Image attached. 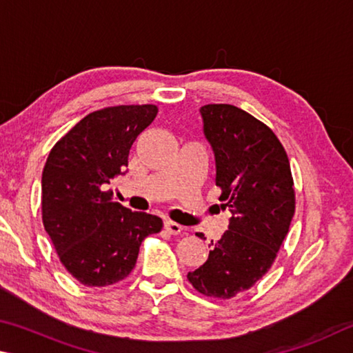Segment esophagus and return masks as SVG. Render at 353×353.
Segmentation results:
<instances>
[{"label": "esophagus", "mask_w": 353, "mask_h": 353, "mask_svg": "<svg viewBox=\"0 0 353 353\" xmlns=\"http://www.w3.org/2000/svg\"><path fill=\"white\" fill-rule=\"evenodd\" d=\"M164 228H165V230L169 231L170 234H180V232L183 231V226L178 225L176 221H172V220H165Z\"/></svg>", "instance_id": "34e87169"}]
</instances>
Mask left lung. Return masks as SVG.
<instances>
[{"mask_svg": "<svg viewBox=\"0 0 353 353\" xmlns=\"http://www.w3.org/2000/svg\"><path fill=\"white\" fill-rule=\"evenodd\" d=\"M200 114L215 157V184L231 219L219 242L209 245L208 261L188 279L201 294L230 299L273 265L294 215L293 178L279 139L254 116L228 103L205 105Z\"/></svg>", "mask_w": 353, "mask_h": 353, "instance_id": "8db88e82", "label": "left lung"}]
</instances>
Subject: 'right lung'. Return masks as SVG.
Here are the masks:
<instances>
[{
    "instance_id": "1",
    "label": "right lung",
    "mask_w": 353,
    "mask_h": 353,
    "mask_svg": "<svg viewBox=\"0 0 353 353\" xmlns=\"http://www.w3.org/2000/svg\"><path fill=\"white\" fill-rule=\"evenodd\" d=\"M157 105L92 111L52 147L41 175L43 225L60 262L86 287H107L132 273L139 246L163 220L132 212L105 188L128 165L134 139Z\"/></svg>"
}]
</instances>
